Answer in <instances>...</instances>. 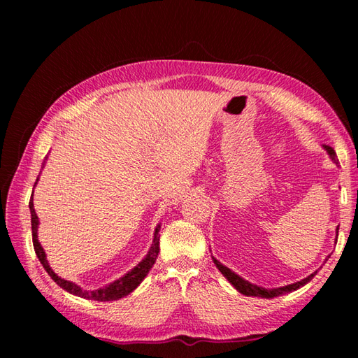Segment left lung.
<instances>
[{"mask_svg": "<svg viewBox=\"0 0 358 358\" xmlns=\"http://www.w3.org/2000/svg\"><path fill=\"white\" fill-rule=\"evenodd\" d=\"M326 149V152H328L329 157L332 158L334 163H338L337 159V155L336 152H334V149L331 146H323ZM337 234H338V227H337ZM212 260H214L215 266L218 268V271L223 273V275L227 278V281L237 289V291L243 295H248V296H262V299H273V296H278V295H283L286 292H292V291H296V289L305 286L306 283H309L310 280L314 278V275L317 273V271L314 273H310L309 277L303 278L301 281H296V283H292V285H287V286H281V287H273V289H264L262 286H257V285H252L250 281L241 278L240 275H237V273L232 272L229 268H226V266H223L222 263H220L217 258L212 257Z\"/></svg>", "mask_w": 358, "mask_h": 358, "instance_id": "left-lung-1", "label": "left lung"}]
</instances>
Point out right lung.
Here are the masks:
<instances>
[{"mask_svg":"<svg viewBox=\"0 0 358 358\" xmlns=\"http://www.w3.org/2000/svg\"><path fill=\"white\" fill-rule=\"evenodd\" d=\"M36 183H38V178L35 181V185ZM32 196H34V192H32ZM29 209H30V217H32V241H34V248H35V254L38 257V260L41 262L45 272L49 273L50 278L55 281V283L59 287H63L64 291H67L69 294L81 296V299L96 300V301H113V300L123 299V296L131 294L134 289L141 283V281L144 280V277H146L148 273H149L152 266H154L157 257H158V252H159V235H158L159 224L157 226V229H155L154 243H152V246L149 249L148 255L144 257L143 260L138 264H136L132 271H129L126 275L115 280V281H113V283H110L108 286L100 287V289H95V291H85V289H81L80 286L72 283V281H67V280H64L62 277H58L57 273L52 271V268L49 266L48 258H45L44 249L41 248L40 241H38L36 231H38V223H40V222H38V217H36V212L34 209L32 199H30V201H29Z\"/></svg>","mask_w":358,"mask_h":358,"instance_id":"1","label":"right lung"}]
</instances>
